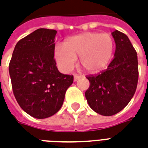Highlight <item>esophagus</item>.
<instances>
[{
  "label": "esophagus",
  "instance_id": "obj_1",
  "mask_svg": "<svg viewBox=\"0 0 148 148\" xmlns=\"http://www.w3.org/2000/svg\"><path fill=\"white\" fill-rule=\"evenodd\" d=\"M79 79H80V76H78L77 74H74V82H77V81H78Z\"/></svg>",
  "mask_w": 148,
  "mask_h": 148
}]
</instances>
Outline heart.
I'll return each mask as SVG.
<instances>
[{
  "label": "heart",
  "mask_w": 148,
  "mask_h": 148,
  "mask_svg": "<svg viewBox=\"0 0 148 148\" xmlns=\"http://www.w3.org/2000/svg\"><path fill=\"white\" fill-rule=\"evenodd\" d=\"M114 52V40L109 34L84 32L66 39L63 47L57 46L54 59L60 68L68 71L74 66L75 58L84 71L96 74L110 63Z\"/></svg>",
  "instance_id": "obj_1"
}]
</instances>
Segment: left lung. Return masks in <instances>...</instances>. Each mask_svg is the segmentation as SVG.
Listing matches in <instances>:
<instances>
[{
	"label": "left lung",
	"instance_id": "8db88e82",
	"mask_svg": "<svg viewBox=\"0 0 148 148\" xmlns=\"http://www.w3.org/2000/svg\"><path fill=\"white\" fill-rule=\"evenodd\" d=\"M112 36L116 43L114 59L105 71L87 77L90 86L85 92L91 109L106 116L116 114L127 106L138 82L137 54L129 38L118 30Z\"/></svg>",
	"mask_w": 148,
	"mask_h": 148
}]
</instances>
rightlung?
<instances>
[{"instance_id":"obj_1","label":"right lung","mask_w":148,"mask_h":148,"mask_svg":"<svg viewBox=\"0 0 148 148\" xmlns=\"http://www.w3.org/2000/svg\"><path fill=\"white\" fill-rule=\"evenodd\" d=\"M53 29H39L19 40L9 64L11 85L20 107L36 119H45L61 108L72 75L61 74L53 59Z\"/></svg>"}]
</instances>
